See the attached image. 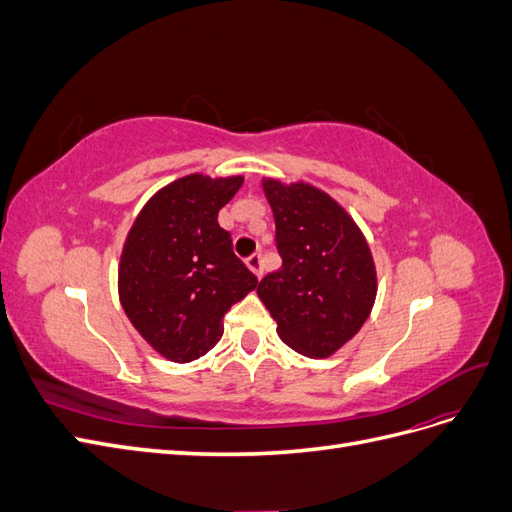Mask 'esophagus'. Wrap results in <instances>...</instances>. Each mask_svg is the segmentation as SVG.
Returning <instances> with one entry per match:
<instances>
[{"label": "esophagus", "mask_w": 512, "mask_h": 512, "mask_svg": "<svg viewBox=\"0 0 512 512\" xmlns=\"http://www.w3.org/2000/svg\"><path fill=\"white\" fill-rule=\"evenodd\" d=\"M245 265L250 267V269L260 277V275H262V254H252L250 258L245 260Z\"/></svg>", "instance_id": "obj_1"}]
</instances>
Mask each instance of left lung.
Masks as SVG:
<instances>
[{"mask_svg":"<svg viewBox=\"0 0 512 512\" xmlns=\"http://www.w3.org/2000/svg\"><path fill=\"white\" fill-rule=\"evenodd\" d=\"M275 218L282 269L262 277L258 297L294 352L324 359L363 327L376 299V267L359 226L307 183H262Z\"/></svg>","mask_w":512,"mask_h":512,"instance_id":"8db88e82","label":"left lung"}]
</instances>
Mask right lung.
Returning <instances> with one entry per match:
<instances>
[{
	"label": "right lung",
	"mask_w": 512,
	"mask_h": 512,
	"mask_svg": "<svg viewBox=\"0 0 512 512\" xmlns=\"http://www.w3.org/2000/svg\"><path fill=\"white\" fill-rule=\"evenodd\" d=\"M243 177L177 179L138 213L119 262V299L151 348L175 363L207 354L224 314L258 277L232 252L218 213Z\"/></svg>",
	"instance_id": "add662e5"
}]
</instances>
